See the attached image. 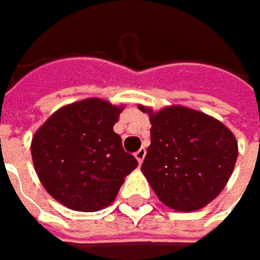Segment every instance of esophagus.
Wrapping results in <instances>:
<instances>
[{"label":"esophagus","mask_w":260,"mask_h":260,"mask_svg":"<svg viewBox=\"0 0 260 260\" xmlns=\"http://www.w3.org/2000/svg\"><path fill=\"white\" fill-rule=\"evenodd\" d=\"M145 154H147V151H145V148H141V150H138L136 153H135V157L138 159V162H139V165L144 162V157H145Z\"/></svg>","instance_id":"obj_1"}]
</instances>
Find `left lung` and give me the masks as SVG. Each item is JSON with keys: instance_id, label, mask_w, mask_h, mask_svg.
Wrapping results in <instances>:
<instances>
[{"instance_id": "left-lung-1", "label": "left lung", "mask_w": 260, "mask_h": 260, "mask_svg": "<svg viewBox=\"0 0 260 260\" xmlns=\"http://www.w3.org/2000/svg\"><path fill=\"white\" fill-rule=\"evenodd\" d=\"M148 112L151 145L142 173L159 200L180 212L204 207L229 182L238 157L233 133L212 116L188 107Z\"/></svg>"}]
</instances>
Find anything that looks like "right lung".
Returning <instances> with one entry per match:
<instances>
[{"label":"right lung","instance_id":"obj_1","mask_svg":"<svg viewBox=\"0 0 260 260\" xmlns=\"http://www.w3.org/2000/svg\"><path fill=\"white\" fill-rule=\"evenodd\" d=\"M122 107L98 98L69 104L51 115L31 141L44 188L63 206L95 212L109 206L138 160L113 132Z\"/></svg>","mask_w":260,"mask_h":260}]
</instances>
